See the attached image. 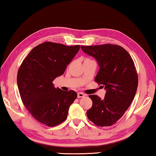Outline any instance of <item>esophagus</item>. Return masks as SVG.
<instances>
[{"label": "esophagus", "mask_w": 156, "mask_h": 156, "mask_svg": "<svg viewBox=\"0 0 156 156\" xmlns=\"http://www.w3.org/2000/svg\"><path fill=\"white\" fill-rule=\"evenodd\" d=\"M84 96H85V94L82 93V92H79V93H78V98H83Z\"/></svg>", "instance_id": "obj_1"}]
</instances>
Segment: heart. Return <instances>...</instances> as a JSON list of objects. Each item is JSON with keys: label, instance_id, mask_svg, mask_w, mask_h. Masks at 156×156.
<instances>
[{"label": "heart", "instance_id": "b5f03b06", "mask_svg": "<svg viewBox=\"0 0 156 156\" xmlns=\"http://www.w3.org/2000/svg\"><path fill=\"white\" fill-rule=\"evenodd\" d=\"M86 59H88V58H86ZM86 59H85V60H86Z\"/></svg>", "mask_w": 156, "mask_h": 156}]
</instances>
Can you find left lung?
Masks as SVG:
<instances>
[{
	"label": "left lung",
	"instance_id": "1",
	"mask_svg": "<svg viewBox=\"0 0 156 156\" xmlns=\"http://www.w3.org/2000/svg\"><path fill=\"white\" fill-rule=\"evenodd\" d=\"M81 49L96 59L100 69L95 82L107 90L104 99L89 95L93 104L87 115L97 126H112L125 114L136 93L138 77L134 62L117 44L81 46Z\"/></svg>",
	"mask_w": 156,
	"mask_h": 156
}]
</instances>
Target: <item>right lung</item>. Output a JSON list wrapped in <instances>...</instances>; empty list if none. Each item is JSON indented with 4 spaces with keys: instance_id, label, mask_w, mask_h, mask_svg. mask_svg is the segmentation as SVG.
Returning <instances> with one entry per match:
<instances>
[{
    "instance_id": "add662e5",
    "label": "right lung",
    "mask_w": 156,
    "mask_h": 156,
    "mask_svg": "<svg viewBox=\"0 0 156 156\" xmlns=\"http://www.w3.org/2000/svg\"><path fill=\"white\" fill-rule=\"evenodd\" d=\"M80 47L44 42L34 47L20 65L17 84L21 100L38 122L54 126L67 119L77 94L56 89L52 82L63 74Z\"/></svg>"
}]
</instances>
